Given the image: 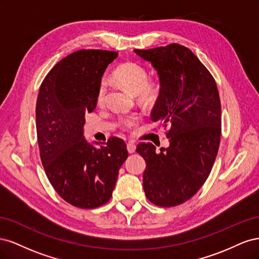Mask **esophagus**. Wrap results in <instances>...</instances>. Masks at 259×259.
I'll return each instance as SVG.
<instances>
[{
	"label": "esophagus",
	"mask_w": 259,
	"mask_h": 259,
	"mask_svg": "<svg viewBox=\"0 0 259 259\" xmlns=\"http://www.w3.org/2000/svg\"><path fill=\"white\" fill-rule=\"evenodd\" d=\"M127 151L128 153H134L136 151V145L133 142H130L127 144Z\"/></svg>",
	"instance_id": "obj_1"
}]
</instances>
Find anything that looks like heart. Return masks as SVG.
<instances>
[{
	"mask_svg": "<svg viewBox=\"0 0 259 259\" xmlns=\"http://www.w3.org/2000/svg\"><path fill=\"white\" fill-rule=\"evenodd\" d=\"M114 79L132 93L137 94L138 99L144 104H152L158 99L160 84L156 81L148 80V72L145 67L136 62H126L117 67L113 72ZM107 97V85L100 82L97 89V105H104ZM137 114H130L121 117L120 125L123 128H132L138 123Z\"/></svg>",
	"mask_w": 259,
	"mask_h": 259,
	"instance_id": "obj_1",
	"label": "heart"
}]
</instances>
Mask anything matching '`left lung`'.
I'll list each match as a JSON object with an SVG mask.
<instances>
[{
    "label": "left lung",
    "instance_id": "1",
    "mask_svg": "<svg viewBox=\"0 0 259 259\" xmlns=\"http://www.w3.org/2000/svg\"><path fill=\"white\" fill-rule=\"evenodd\" d=\"M151 62L160 79L153 122L169 125V146L155 152L151 143L136 151L146 161L143 187L147 199L161 207L182 204L204 185L214 165L222 135V107L213 75L183 45L171 43L135 50Z\"/></svg>",
    "mask_w": 259,
    "mask_h": 259
}]
</instances>
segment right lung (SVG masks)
I'll use <instances>...</instances> for the list:
<instances>
[{"mask_svg":"<svg viewBox=\"0 0 259 259\" xmlns=\"http://www.w3.org/2000/svg\"><path fill=\"white\" fill-rule=\"evenodd\" d=\"M116 57L110 51L74 52L53 67L38 91L35 123L43 167L54 189L75 207L106 204L128 156L120 138L97 149L83 136L85 114L96 108L101 76Z\"/></svg>","mask_w":259,"mask_h":259,"instance_id":"add662e5","label":"right lung"}]
</instances>
